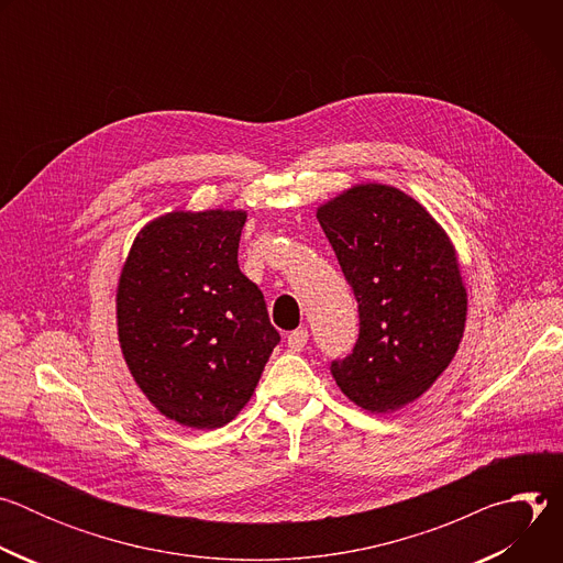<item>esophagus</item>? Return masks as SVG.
Here are the masks:
<instances>
[{
  "label": "esophagus",
  "instance_id": "34e87169",
  "mask_svg": "<svg viewBox=\"0 0 563 563\" xmlns=\"http://www.w3.org/2000/svg\"><path fill=\"white\" fill-rule=\"evenodd\" d=\"M307 341H309V332L307 330H294L291 334H287V347L291 352H302Z\"/></svg>",
  "mask_w": 563,
  "mask_h": 563
}]
</instances>
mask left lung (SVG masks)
<instances>
[{"instance_id":"left-lung-1","label":"left lung","mask_w":563,"mask_h":563,"mask_svg":"<svg viewBox=\"0 0 563 563\" xmlns=\"http://www.w3.org/2000/svg\"><path fill=\"white\" fill-rule=\"evenodd\" d=\"M358 302V339L332 361L341 391L372 415L417 400L454 358L467 311L441 224L408 194L356 185L316 213Z\"/></svg>"}]
</instances>
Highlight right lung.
<instances>
[{"instance_id":"add662e5","label":"right lung","mask_w":563,"mask_h":563,"mask_svg":"<svg viewBox=\"0 0 563 563\" xmlns=\"http://www.w3.org/2000/svg\"><path fill=\"white\" fill-rule=\"evenodd\" d=\"M245 211H174L148 222L122 267L124 361L167 419L213 430L252 398L280 334L238 267Z\"/></svg>"}]
</instances>
